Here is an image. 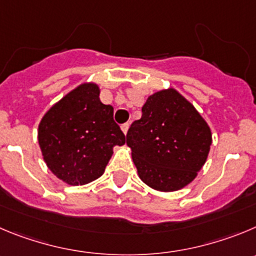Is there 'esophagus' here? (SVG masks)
<instances>
[{
    "label": "esophagus",
    "mask_w": 256,
    "mask_h": 256,
    "mask_svg": "<svg viewBox=\"0 0 256 256\" xmlns=\"http://www.w3.org/2000/svg\"><path fill=\"white\" fill-rule=\"evenodd\" d=\"M128 126H130V125H128V122H126V124H122V125H121V130H122V132L125 134V135H126V134H128Z\"/></svg>",
    "instance_id": "obj_1"
}]
</instances>
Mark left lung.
Wrapping results in <instances>:
<instances>
[{
	"instance_id": "left-lung-1",
	"label": "left lung",
	"mask_w": 256,
	"mask_h": 256,
	"mask_svg": "<svg viewBox=\"0 0 256 256\" xmlns=\"http://www.w3.org/2000/svg\"><path fill=\"white\" fill-rule=\"evenodd\" d=\"M142 112L126 135L140 179L160 192L182 190L206 163L211 128L174 88L149 96Z\"/></svg>"
}]
</instances>
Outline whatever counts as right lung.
<instances>
[{
    "label": "right lung",
    "instance_id": "obj_1",
    "mask_svg": "<svg viewBox=\"0 0 256 256\" xmlns=\"http://www.w3.org/2000/svg\"><path fill=\"white\" fill-rule=\"evenodd\" d=\"M38 140L48 168L69 186L100 178L114 146L126 142L114 121V107L102 104L100 87L92 82L82 83L48 110Z\"/></svg>",
    "mask_w": 256,
    "mask_h": 256
}]
</instances>
